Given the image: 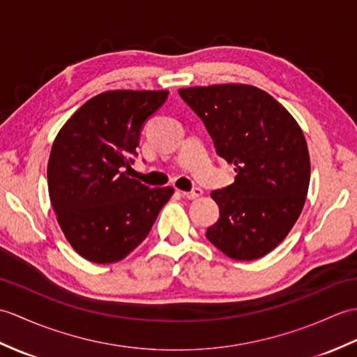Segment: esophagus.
Instances as JSON below:
<instances>
[{
  "label": "esophagus",
  "mask_w": 357,
  "mask_h": 357,
  "mask_svg": "<svg viewBox=\"0 0 357 357\" xmlns=\"http://www.w3.org/2000/svg\"><path fill=\"white\" fill-rule=\"evenodd\" d=\"M202 188H199V187H196V188H193L192 192H182V196L184 197H187V199H197L199 196H202Z\"/></svg>",
  "instance_id": "obj_1"
}]
</instances>
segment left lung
<instances>
[{
  "label": "left lung",
  "instance_id": "1",
  "mask_svg": "<svg viewBox=\"0 0 357 357\" xmlns=\"http://www.w3.org/2000/svg\"><path fill=\"white\" fill-rule=\"evenodd\" d=\"M178 93L218 155L236 165L233 184L211 192L220 216L206 238L229 259H260L289 234L305 202L310 160L303 130L275 98L251 85Z\"/></svg>",
  "mask_w": 357,
  "mask_h": 357
}]
</instances>
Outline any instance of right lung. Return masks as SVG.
Instances as JSON below:
<instances>
[{
  "label": "right lung",
  "mask_w": 357,
  "mask_h": 357,
  "mask_svg": "<svg viewBox=\"0 0 357 357\" xmlns=\"http://www.w3.org/2000/svg\"><path fill=\"white\" fill-rule=\"evenodd\" d=\"M167 91H107L88 100L57 134L48 193L66 240L93 263H115L147 237L172 187L128 178L141 130Z\"/></svg>",
  "instance_id": "obj_1"
}]
</instances>
